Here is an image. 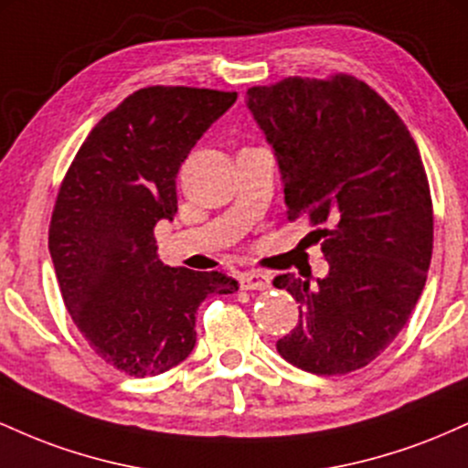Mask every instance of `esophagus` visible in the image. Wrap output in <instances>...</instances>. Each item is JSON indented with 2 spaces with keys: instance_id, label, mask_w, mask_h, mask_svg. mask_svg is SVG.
Listing matches in <instances>:
<instances>
[{
  "instance_id": "esophagus-1",
  "label": "esophagus",
  "mask_w": 468,
  "mask_h": 468,
  "mask_svg": "<svg viewBox=\"0 0 468 468\" xmlns=\"http://www.w3.org/2000/svg\"><path fill=\"white\" fill-rule=\"evenodd\" d=\"M239 286L241 290H268L271 288V277L260 271L244 272V275L239 277Z\"/></svg>"
}]
</instances>
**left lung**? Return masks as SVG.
Returning a JSON list of instances; mask_svg holds the SVG:
<instances>
[{"label":"left lung","instance_id":"obj_1","mask_svg":"<svg viewBox=\"0 0 468 468\" xmlns=\"http://www.w3.org/2000/svg\"><path fill=\"white\" fill-rule=\"evenodd\" d=\"M246 105L275 149L288 219L305 218L330 272L275 277L299 303L277 352L305 372H356L399 336L433 250V204L402 118L352 74L255 85Z\"/></svg>","mask_w":468,"mask_h":468}]
</instances>
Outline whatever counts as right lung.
I'll return each instance as SVG.
<instances>
[{"mask_svg": "<svg viewBox=\"0 0 468 468\" xmlns=\"http://www.w3.org/2000/svg\"><path fill=\"white\" fill-rule=\"evenodd\" d=\"M238 99L185 85L133 92L88 133L58 186L48 246L74 325L118 372L163 374L196 346V310L230 294L222 272L171 268L154 229L178 211L176 176Z\"/></svg>", "mask_w": 468, "mask_h": 468, "instance_id": "right-lung-1", "label": "right lung"}]
</instances>
